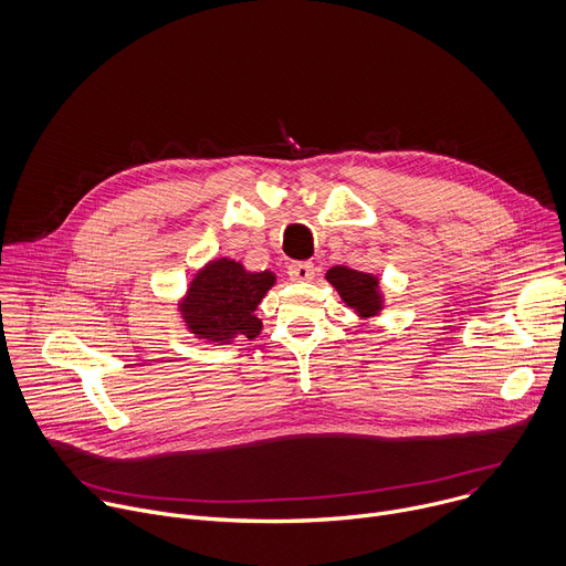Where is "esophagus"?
Segmentation results:
<instances>
[{"instance_id": "1", "label": "esophagus", "mask_w": 566, "mask_h": 566, "mask_svg": "<svg viewBox=\"0 0 566 566\" xmlns=\"http://www.w3.org/2000/svg\"><path fill=\"white\" fill-rule=\"evenodd\" d=\"M287 274H290L292 281H298V283L312 281L314 279V265L312 263H292L287 268Z\"/></svg>"}]
</instances>
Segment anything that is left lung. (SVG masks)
I'll list each match as a JSON object with an SVG mask.
<instances>
[{"mask_svg": "<svg viewBox=\"0 0 566 566\" xmlns=\"http://www.w3.org/2000/svg\"><path fill=\"white\" fill-rule=\"evenodd\" d=\"M327 283L338 292L348 307L361 318L377 316L384 310V296L379 292V279L366 272L350 270L346 265H336L325 274Z\"/></svg>", "mask_w": 566, "mask_h": 566, "instance_id": "left-lung-1", "label": "left lung"}]
</instances>
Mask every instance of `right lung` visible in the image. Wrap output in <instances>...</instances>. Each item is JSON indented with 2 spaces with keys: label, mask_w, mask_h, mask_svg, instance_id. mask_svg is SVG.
Wrapping results in <instances>:
<instances>
[{
  "label": "right lung",
  "mask_w": 566,
  "mask_h": 566,
  "mask_svg": "<svg viewBox=\"0 0 566 566\" xmlns=\"http://www.w3.org/2000/svg\"><path fill=\"white\" fill-rule=\"evenodd\" d=\"M274 283L270 270L248 272L232 259H216L196 272L178 310L187 329L205 342L254 338L263 327L254 312Z\"/></svg>",
  "instance_id": "add662e5"
}]
</instances>
